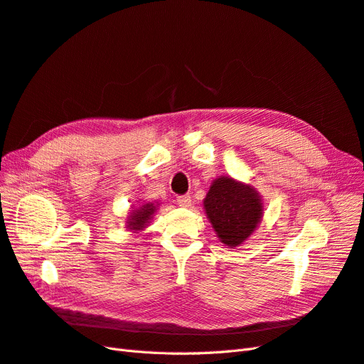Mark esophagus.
<instances>
[{"label": "esophagus", "mask_w": 364, "mask_h": 364, "mask_svg": "<svg viewBox=\"0 0 364 364\" xmlns=\"http://www.w3.org/2000/svg\"><path fill=\"white\" fill-rule=\"evenodd\" d=\"M176 201H178V204L183 207H189L192 203V198H191V195H183V196H178V200Z\"/></svg>", "instance_id": "obj_1"}]
</instances>
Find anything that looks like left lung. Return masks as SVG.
Wrapping results in <instances>:
<instances>
[{"label": "left lung", "mask_w": 364, "mask_h": 364, "mask_svg": "<svg viewBox=\"0 0 364 364\" xmlns=\"http://www.w3.org/2000/svg\"><path fill=\"white\" fill-rule=\"evenodd\" d=\"M204 210L220 241L233 248L256 230L262 220L264 205L250 184L220 176L205 195Z\"/></svg>", "instance_id": "left-lung-1"}]
</instances>
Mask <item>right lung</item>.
Wrapping results in <instances>:
<instances>
[{
  "mask_svg": "<svg viewBox=\"0 0 364 364\" xmlns=\"http://www.w3.org/2000/svg\"><path fill=\"white\" fill-rule=\"evenodd\" d=\"M155 210H157V205H155L154 203H146V204L140 205L139 209L131 212L128 221H127V224H128L127 227L131 228V230H134V232L143 230V228L148 225L151 218L154 216Z\"/></svg>",
  "mask_w": 364,
  "mask_h": 364,
  "instance_id": "1",
  "label": "right lung"
}]
</instances>
